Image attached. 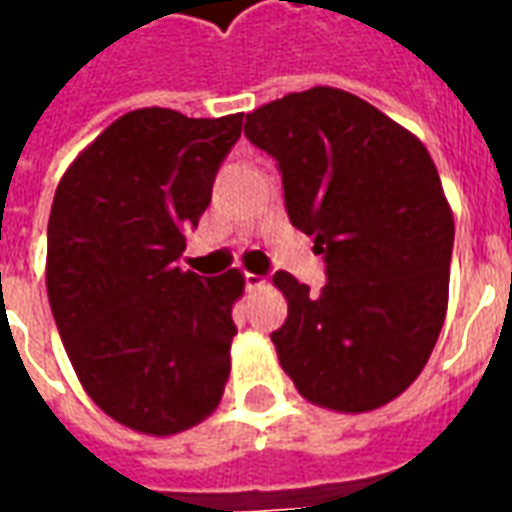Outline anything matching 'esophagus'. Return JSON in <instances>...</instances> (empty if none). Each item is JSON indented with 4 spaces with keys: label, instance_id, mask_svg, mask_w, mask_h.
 <instances>
[{
    "label": "esophagus",
    "instance_id": "obj_1",
    "mask_svg": "<svg viewBox=\"0 0 512 512\" xmlns=\"http://www.w3.org/2000/svg\"><path fill=\"white\" fill-rule=\"evenodd\" d=\"M266 288V279L260 274H246V290H263Z\"/></svg>",
    "mask_w": 512,
    "mask_h": 512
}]
</instances>
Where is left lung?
<instances>
[{
  "label": "left lung",
  "instance_id": "obj_1",
  "mask_svg": "<svg viewBox=\"0 0 512 512\" xmlns=\"http://www.w3.org/2000/svg\"><path fill=\"white\" fill-rule=\"evenodd\" d=\"M244 134L279 161L296 230L326 260L321 293L288 271L279 365L310 403L365 414L428 365L450 293L455 222L428 147L359 95L290 93L246 115Z\"/></svg>",
  "mask_w": 512,
  "mask_h": 512
}]
</instances>
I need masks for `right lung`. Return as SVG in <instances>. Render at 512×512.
<instances>
[{"label":"right lung","mask_w":512,"mask_h":512,"mask_svg":"<svg viewBox=\"0 0 512 512\" xmlns=\"http://www.w3.org/2000/svg\"><path fill=\"white\" fill-rule=\"evenodd\" d=\"M244 115L134 109L84 147L49 216L46 290L62 345L104 414L147 436L211 417L230 376L244 274L183 271Z\"/></svg>","instance_id":"add662e5"}]
</instances>
